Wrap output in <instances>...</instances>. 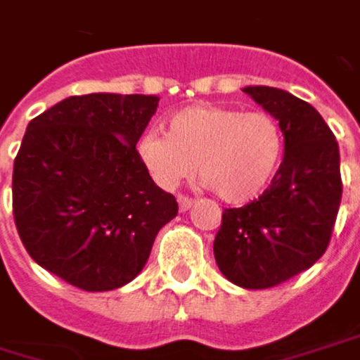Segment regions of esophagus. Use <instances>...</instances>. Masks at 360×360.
I'll return each mask as SVG.
<instances>
[{
	"label": "esophagus",
	"mask_w": 360,
	"mask_h": 360,
	"mask_svg": "<svg viewBox=\"0 0 360 360\" xmlns=\"http://www.w3.org/2000/svg\"><path fill=\"white\" fill-rule=\"evenodd\" d=\"M177 201H179V212H187V210L193 205V200H191V198H187V195H179Z\"/></svg>",
	"instance_id": "obj_1"
}]
</instances>
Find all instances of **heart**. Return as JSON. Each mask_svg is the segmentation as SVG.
I'll use <instances>...</instances> for the list:
<instances>
[{"mask_svg":"<svg viewBox=\"0 0 360 360\" xmlns=\"http://www.w3.org/2000/svg\"><path fill=\"white\" fill-rule=\"evenodd\" d=\"M285 150L283 130L269 112H240L198 103L167 117V134L150 130L138 140V157L150 177L175 189L195 173L228 203L261 198Z\"/></svg>","mask_w":360,"mask_h":360,"instance_id":"1","label":"heart"}]
</instances>
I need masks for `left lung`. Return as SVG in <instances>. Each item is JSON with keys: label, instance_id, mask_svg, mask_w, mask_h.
I'll return each instance as SVG.
<instances>
[{"label": "left lung", "instance_id": "obj_1", "mask_svg": "<svg viewBox=\"0 0 360 360\" xmlns=\"http://www.w3.org/2000/svg\"><path fill=\"white\" fill-rule=\"evenodd\" d=\"M243 91L277 117L285 155L259 200L224 210L214 257L234 285L266 289L326 252L342 198L340 153L324 117L307 101L264 85Z\"/></svg>", "mask_w": 360, "mask_h": 360}]
</instances>
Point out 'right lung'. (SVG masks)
Segmentation results:
<instances>
[{
	"instance_id": "1",
	"label": "right lung",
	"mask_w": 360,
	"mask_h": 360,
	"mask_svg": "<svg viewBox=\"0 0 360 360\" xmlns=\"http://www.w3.org/2000/svg\"><path fill=\"white\" fill-rule=\"evenodd\" d=\"M157 96L89 94L28 124L13 160L18 234L49 273L85 291L130 283L179 205L148 175L136 142Z\"/></svg>"
}]
</instances>
